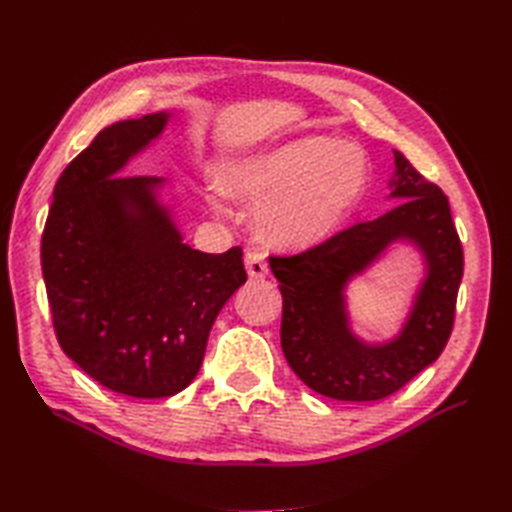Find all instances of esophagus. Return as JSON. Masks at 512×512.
I'll return each instance as SVG.
<instances>
[{"instance_id":"1","label":"esophagus","mask_w":512,"mask_h":512,"mask_svg":"<svg viewBox=\"0 0 512 512\" xmlns=\"http://www.w3.org/2000/svg\"><path fill=\"white\" fill-rule=\"evenodd\" d=\"M244 266H246V273H248L250 279H264L268 275L266 257H264L262 250L250 248L246 257H244Z\"/></svg>"}]
</instances>
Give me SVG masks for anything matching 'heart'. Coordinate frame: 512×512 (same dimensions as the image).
<instances>
[{"mask_svg": "<svg viewBox=\"0 0 512 512\" xmlns=\"http://www.w3.org/2000/svg\"><path fill=\"white\" fill-rule=\"evenodd\" d=\"M367 180L363 151L330 136L290 140L224 171L226 195L262 202L255 228L266 242L308 248L330 237L361 198ZM220 211V202L213 200Z\"/></svg>", "mask_w": 512, "mask_h": 512, "instance_id": "obj_1", "label": "heart"}]
</instances>
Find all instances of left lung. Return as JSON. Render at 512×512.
<instances>
[{"instance_id":"1","label":"left lung","mask_w":512,"mask_h":512,"mask_svg":"<svg viewBox=\"0 0 512 512\" xmlns=\"http://www.w3.org/2000/svg\"><path fill=\"white\" fill-rule=\"evenodd\" d=\"M394 162L389 198L400 200L394 209L306 253L270 257L284 297L281 350L303 383L334 400L391 396L436 361L451 336L464 255L449 200L400 151H394ZM398 241L423 255L425 277L395 339L367 344L351 330L344 290Z\"/></svg>"}]
</instances>
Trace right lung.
<instances>
[{"mask_svg": "<svg viewBox=\"0 0 512 512\" xmlns=\"http://www.w3.org/2000/svg\"><path fill=\"white\" fill-rule=\"evenodd\" d=\"M156 112L105 127L63 169L41 237L54 332L96 383L167 398L198 376L213 321L246 281L242 248L182 242L158 191L165 178L123 176L165 132Z\"/></svg>", "mask_w": 512, "mask_h": 512, "instance_id": "obj_1", "label": "right lung"}]
</instances>
